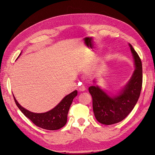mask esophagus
I'll use <instances>...</instances> for the list:
<instances>
[{
    "mask_svg": "<svg viewBox=\"0 0 155 155\" xmlns=\"http://www.w3.org/2000/svg\"><path fill=\"white\" fill-rule=\"evenodd\" d=\"M78 90H79V91H80V92H84V91H85V88L84 86H80V87H79V88H78Z\"/></svg>",
    "mask_w": 155,
    "mask_h": 155,
    "instance_id": "esophagus-1",
    "label": "esophagus"
}]
</instances>
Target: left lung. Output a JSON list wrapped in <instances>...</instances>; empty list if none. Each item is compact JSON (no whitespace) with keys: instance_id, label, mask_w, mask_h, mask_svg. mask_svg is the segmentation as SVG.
Here are the masks:
<instances>
[{"instance_id":"left-lung-1","label":"left lung","mask_w":155,"mask_h":155,"mask_svg":"<svg viewBox=\"0 0 155 155\" xmlns=\"http://www.w3.org/2000/svg\"><path fill=\"white\" fill-rule=\"evenodd\" d=\"M129 45L136 69L121 92L118 95L111 97L98 86L88 88L89 93L92 97L95 117L97 121L105 125L116 124L125 119L134 109L140 96L143 83L142 63L132 45Z\"/></svg>"}]
</instances>
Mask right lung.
<instances>
[{"instance_id": "right-lung-1", "label": "right lung", "mask_w": 155, "mask_h": 155, "mask_svg": "<svg viewBox=\"0 0 155 155\" xmlns=\"http://www.w3.org/2000/svg\"><path fill=\"white\" fill-rule=\"evenodd\" d=\"M77 95V91L72 92L65 96L54 108L45 113H34L28 110L20 105L14 95L13 97L20 110L36 126L46 130H57L66 124L70 107Z\"/></svg>"}]
</instances>
